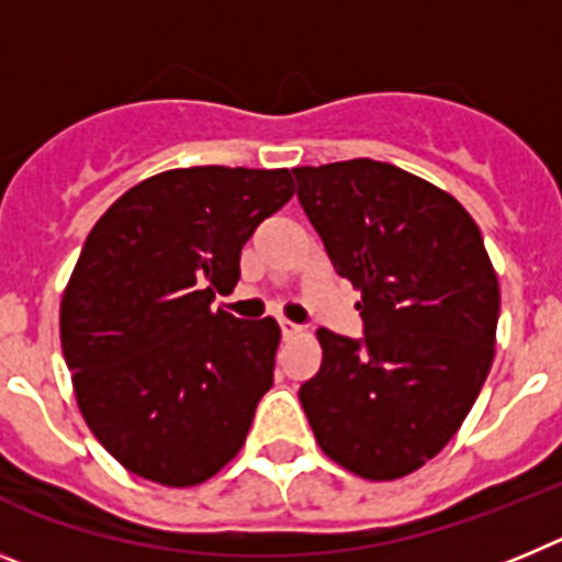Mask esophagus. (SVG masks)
Returning <instances> with one entry per match:
<instances>
[{"instance_id":"esophagus-1","label":"esophagus","mask_w":562,"mask_h":562,"mask_svg":"<svg viewBox=\"0 0 562 562\" xmlns=\"http://www.w3.org/2000/svg\"><path fill=\"white\" fill-rule=\"evenodd\" d=\"M278 326H281V335H284V337H295V335H301V331H304L297 324L286 321V317H281V321H278Z\"/></svg>"}]
</instances>
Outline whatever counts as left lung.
Returning a JSON list of instances; mask_svg holds the SVG:
<instances>
[{
    "label": "left lung",
    "mask_w": 562,
    "mask_h": 562,
    "mask_svg": "<svg viewBox=\"0 0 562 562\" xmlns=\"http://www.w3.org/2000/svg\"><path fill=\"white\" fill-rule=\"evenodd\" d=\"M292 173L366 326L317 329L324 360L297 396L331 461L402 479L453 439L490 374L498 276L473 216L422 177L366 157Z\"/></svg>",
    "instance_id": "1"
}]
</instances>
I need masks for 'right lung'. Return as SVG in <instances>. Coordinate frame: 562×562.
I'll use <instances>...</instances> for the list:
<instances>
[{"mask_svg": "<svg viewBox=\"0 0 562 562\" xmlns=\"http://www.w3.org/2000/svg\"><path fill=\"white\" fill-rule=\"evenodd\" d=\"M292 191L286 168H173L89 231L61 297V349L89 430L128 473L196 486L245 445L281 329L211 304Z\"/></svg>", "mask_w": 562, "mask_h": 562, "instance_id": "obj_1", "label": "right lung"}]
</instances>
